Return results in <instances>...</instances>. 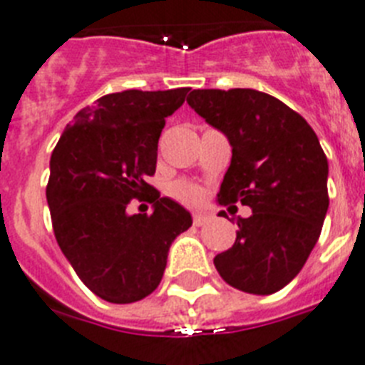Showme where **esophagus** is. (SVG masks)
Segmentation results:
<instances>
[{"instance_id": "esophagus-1", "label": "esophagus", "mask_w": 365, "mask_h": 365, "mask_svg": "<svg viewBox=\"0 0 365 365\" xmlns=\"http://www.w3.org/2000/svg\"><path fill=\"white\" fill-rule=\"evenodd\" d=\"M209 220H211V217H209V215H203V212H196L194 218H192V222H194V226H197V228H200V226H205Z\"/></svg>"}]
</instances>
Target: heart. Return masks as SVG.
Instances as JSON below:
<instances>
[{"instance_id":"heart-1","label":"heart","mask_w":365,"mask_h":365,"mask_svg":"<svg viewBox=\"0 0 365 365\" xmlns=\"http://www.w3.org/2000/svg\"><path fill=\"white\" fill-rule=\"evenodd\" d=\"M165 192H168L173 200L180 201V203H185V205H200L201 201H203V197H205V192H203L201 186L185 179H177L173 180V182H169Z\"/></svg>"}]
</instances>
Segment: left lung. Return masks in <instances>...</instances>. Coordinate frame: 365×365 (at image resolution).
Instances as JSON below:
<instances>
[{"instance_id": "obj_1", "label": "left lung", "mask_w": 365, "mask_h": 365, "mask_svg": "<svg viewBox=\"0 0 365 365\" xmlns=\"http://www.w3.org/2000/svg\"><path fill=\"white\" fill-rule=\"evenodd\" d=\"M186 101L232 145L218 203L252 209L237 218L235 243L215 256V267L237 290L277 292L307 262L330 205L319 137L302 115L258 90H192Z\"/></svg>"}]
</instances>
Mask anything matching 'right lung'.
<instances>
[{"instance_id":"add662e5","label":"right lung","mask_w":365,"mask_h":365,"mask_svg":"<svg viewBox=\"0 0 365 365\" xmlns=\"http://www.w3.org/2000/svg\"><path fill=\"white\" fill-rule=\"evenodd\" d=\"M186 94L188 88L103 96L78 110L52 150V230L78 279L105 302L133 303L153 294L169 247L192 226L185 207L147 182L165 118ZM133 197L153 202V215H128Z\"/></svg>"}]
</instances>
